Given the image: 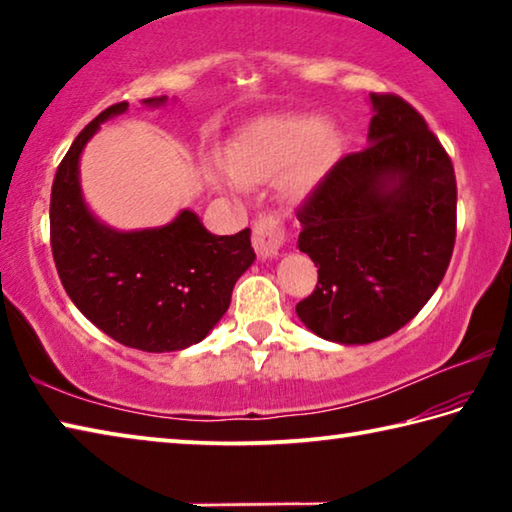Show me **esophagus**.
I'll use <instances>...</instances> for the list:
<instances>
[{
  "label": "esophagus",
  "mask_w": 512,
  "mask_h": 512,
  "mask_svg": "<svg viewBox=\"0 0 512 512\" xmlns=\"http://www.w3.org/2000/svg\"><path fill=\"white\" fill-rule=\"evenodd\" d=\"M287 239V228L273 214L259 216L253 225V246L259 259H273L280 255V248Z\"/></svg>",
  "instance_id": "esophagus-1"
}]
</instances>
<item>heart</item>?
<instances>
[{
    "label": "heart",
    "instance_id": "1",
    "mask_svg": "<svg viewBox=\"0 0 512 512\" xmlns=\"http://www.w3.org/2000/svg\"><path fill=\"white\" fill-rule=\"evenodd\" d=\"M339 144L334 131H323V121L309 115L262 117L246 126L228 151V171L216 169V183L230 189L264 183L305 150L291 168L282 173V192L296 198L316 183L327 160Z\"/></svg>",
    "mask_w": 512,
    "mask_h": 512
}]
</instances>
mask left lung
<instances>
[{"label":"left lung","instance_id":"1","mask_svg":"<svg viewBox=\"0 0 512 512\" xmlns=\"http://www.w3.org/2000/svg\"><path fill=\"white\" fill-rule=\"evenodd\" d=\"M370 103V144L336 162L298 207V248L318 266V284L296 314L343 345L409 323L443 282L456 241V176L443 144L397 94Z\"/></svg>","mask_w":512,"mask_h":512}]
</instances>
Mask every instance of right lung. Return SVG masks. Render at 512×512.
<instances>
[{
  "mask_svg": "<svg viewBox=\"0 0 512 512\" xmlns=\"http://www.w3.org/2000/svg\"><path fill=\"white\" fill-rule=\"evenodd\" d=\"M167 97L144 99L162 106ZM115 103L92 119L58 164L49 205L51 253L81 314L128 348L176 352L203 341L230 307L232 289L255 262L250 228L212 235L192 210L162 228L119 232L94 216L81 194L79 160Z\"/></svg>",
  "mask_w": 512,
  "mask_h": 512,
  "instance_id": "add662e5",
  "label": "right lung"
}]
</instances>
